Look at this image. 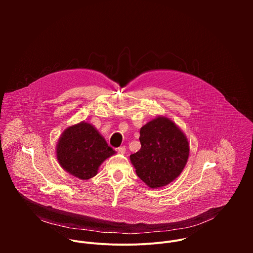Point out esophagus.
<instances>
[{"mask_svg":"<svg viewBox=\"0 0 253 253\" xmlns=\"http://www.w3.org/2000/svg\"><path fill=\"white\" fill-rule=\"evenodd\" d=\"M117 150H118V152H119V153H121V154H125V152H126V148H125V146H121V147H119Z\"/></svg>","mask_w":253,"mask_h":253,"instance_id":"34e87169","label":"esophagus"}]
</instances>
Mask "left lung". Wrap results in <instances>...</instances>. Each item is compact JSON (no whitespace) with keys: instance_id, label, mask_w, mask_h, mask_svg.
<instances>
[{"instance_id":"1","label":"left lung","mask_w":253,"mask_h":253,"mask_svg":"<svg viewBox=\"0 0 253 253\" xmlns=\"http://www.w3.org/2000/svg\"><path fill=\"white\" fill-rule=\"evenodd\" d=\"M139 140L141 148L130 160L148 187L166 186L181 174L189 157V143L172 120L157 116L140 129Z\"/></svg>"}]
</instances>
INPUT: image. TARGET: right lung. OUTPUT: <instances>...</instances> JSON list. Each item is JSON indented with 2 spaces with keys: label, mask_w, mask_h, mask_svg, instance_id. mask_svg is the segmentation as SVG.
<instances>
[{
  "label": "right lung",
  "mask_w": 253,
  "mask_h": 253,
  "mask_svg": "<svg viewBox=\"0 0 253 253\" xmlns=\"http://www.w3.org/2000/svg\"><path fill=\"white\" fill-rule=\"evenodd\" d=\"M115 153L98 130L85 121L65 129L56 146L61 167L82 180L94 177L99 166Z\"/></svg>",
  "instance_id": "add662e5"
}]
</instances>
